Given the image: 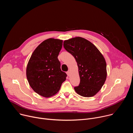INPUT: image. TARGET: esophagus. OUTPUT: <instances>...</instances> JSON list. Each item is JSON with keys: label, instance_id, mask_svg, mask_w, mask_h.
Instances as JSON below:
<instances>
[{"label": "esophagus", "instance_id": "1", "mask_svg": "<svg viewBox=\"0 0 133 133\" xmlns=\"http://www.w3.org/2000/svg\"><path fill=\"white\" fill-rule=\"evenodd\" d=\"M66 74H67V75L68 76H69L70 75V71H67L66 72Z\"/></svg>", "mask_w": 133, "mask_h": 133}]
</instances>
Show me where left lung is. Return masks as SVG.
<instances>
[{"label": "left lung", "mask_w": 133, "mask_h": 133, "mask_svg": "<svg viewBox=\"0 0 133 133\" xmlns=\"http://www.w3.org/2000/svg\"><path fill=\"white\" fill-rule=\"evenodd\" d=\"M64 47L77 63L80 83L74 87L75 91L85 97L95 95L107 77L106 63L104 56L93 44L80 37L65 41Z\"/></svg>", "instance_id": "1"}]
</instances>
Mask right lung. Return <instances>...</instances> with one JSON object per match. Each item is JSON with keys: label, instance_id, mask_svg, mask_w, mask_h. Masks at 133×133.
<instances>
[{"label": "right lung", "instance_id": "1", "mask_svg": "<svg viewBox=\"0 0 133 133\" xmlns=\"http://www.w3.org/2000/svg\"><path fill=\"white\" fill-rule=\"evenodd\" d=\"M63 41L49 38L43 42L32 52L26 68L29 85L39 95L51 97L59 90L67 75L62 71L58 56Z\"/></svg>", "mask_w": 133, "mask_h": 133}]
</instances>
